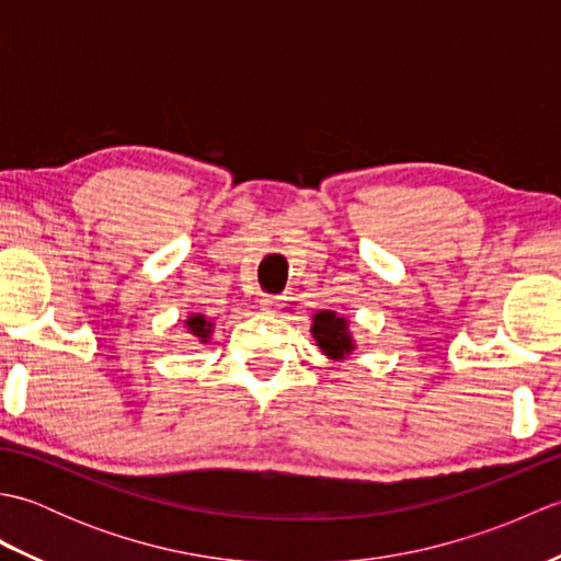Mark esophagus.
<instances>
[{"mask_svg":"<svg viewBox=\"0 0 561 561\" xmlns=\"http://www.w3.org/2000/svg\"><path fill=\"white\" fill-rule=\"evenodd\" d=\"M260 306H262V311H267V313H274V311H277V308L282 306V304H279V296H270V294H262V299H260Z\"/></svg>","mask_w":561,"mask_h":561,"instance_id":"1","label":"esophagus"}]
</instances>
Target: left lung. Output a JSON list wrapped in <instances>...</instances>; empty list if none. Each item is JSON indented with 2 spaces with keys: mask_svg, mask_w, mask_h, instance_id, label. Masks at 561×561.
I'll list each match as a JSON object with an SVG mask.
<instances>
[{
  "mask_svg": "<svg viewBox=\"0 0 561 561\" xmlns=\"http://www.w3.org/2000/svg\"><path fill=\"white\" fill-rule=\"evenodd\" d=\"M311 335L318 347L332 362H342L354 352V340L350 335L347 318H340L335 311H320L313 316Z\"/></svg>",
  "mask_w": 561,
  "mask_h": 561,
  "instance_id": "1",
  "label": "left lung"
}]
</instances>
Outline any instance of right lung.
Listing matches in <instances>:
<instances>
[{
	"label": "right lung",
	"mask_w": 561,
	"mask_h": 561,
	"mask_svg": "<svg viewBox=\"0 0 561 561\" xmlns=\"http://www.w3.org/2000/svg\"><path fill=\"white\" fill-rule=\"evenodd\" d=\"M185 325H187V330L193 332V335L199 340V342H209V335H211V323L209 320L202 316V313H195V316H190L187 320H185Z\"/></svg>",
	"instance_id": "add662e5"
}]
</instances>
